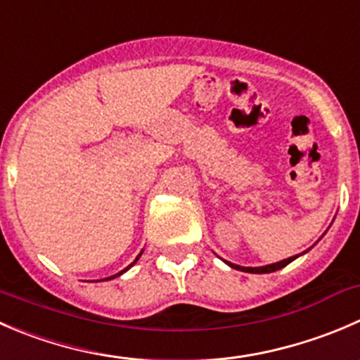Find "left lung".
Wrapping results in <instances>:
<instances>
[{
	"label": "left lung",
	"mask_w": 360,
	"mask_h": 360,
	"mask_svg": "<svg viewBox=\"0 0 360 360\" xmlns=\"http://www.w3.org/2000/svg\"><path fill=\"white\" fill-rule=\"evenodd\" d=\"M299 255H295V257H290V258H285V260L281 262H276V264H269V265H264V267H240V265H236V264H230V262L225 260V264H229L232 269H237V271H244V273H253V274H265V273H274V271H278V269L285 267V265H288L290 262H294L295 258H297Z\"/></svg>",
	"instance_id": "obj_1"
}]
</instances>
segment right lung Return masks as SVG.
Listing matches in <instances>:
<instances>
[{
	"label": "right lung",
	"mask_w": 360,
	"mask_h": 360,
	"mask_svg": "<svg viewBox=\"0 0 360 360\" xmlns=\"http://www.w3.org/2000/svg\"><path fill=\"white\" fill-rule=\"evenodd\" d=\"M141 255H142V251H141ZM141 255H139V257H141ZM139 257H137V258H135V260H134V264H135V262H137V260H139ZM134 264H130V265H128V267H127V269H124V271H121V273H117V274H114V276L107 278V280H112V278H117V276H121V274H123V273H127L128 269H130V267H131V265H134Z\"/></svg>",
	"instance_id": "1"
}]
</instances>
